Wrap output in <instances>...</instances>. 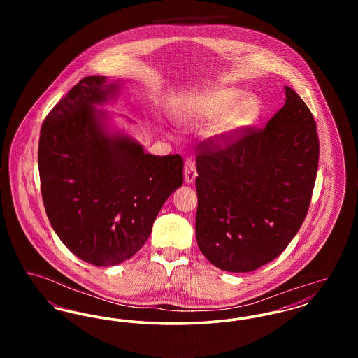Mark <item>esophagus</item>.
I'll return each instance as SVG.
<instances>
[{"mask_svg":"<svg viewBox=\"0 0 358 358\" xmlns=\"http://www.w3.org/2000/svg\"><path fill=\"white\" fill-rule=\"evenodd\" d=\"M197 177V171H196V162L193 159H187L185 166H184V178L187 184H193Z\"/></svg>","mask_w":358,"mask_h":358,"instance_id":"obj_1","label":"esophagus"}]
</instances>
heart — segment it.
Returning <instances> with one entry per match:
<instances>
[{
    "instance_id": "obj_1",
    "label": "heart",
    "mask_w": 358,
    "mask_h": 358,
    "mask_svg": "<svg viewBox=\"0 0 358 358\" xmlns=\"http://www.w3.org/2000/svg\"><path fill=\"white\" fill-rule=\"evenodd\" d=\"M260 102L254 95L231 87H215L180 96L173 106V118L182 126H201L215 122L208 136L217 143L229 142L255 123Z\"/></svg>"
}]
</instances>
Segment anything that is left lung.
Returning a JSON list of instances; mask_svg holds the SVG:
<instances>
[{
    "label": "left lung",
    "mask_w": 358,
    "mask_h": 358,
    "mask_svg": "<svg viewBox=\"0 0 358 358\" xmlns=\"http://www.w3.org/2000/svg\"><path fill=\"white\" fill-rule=\"evenodd\" d=\"M264 129L224 148L203 142L196 158V238L217 268L250 273L280 255L306 217L320 141L306 103L289 87Z\"/></svg>",
    "instance_id": "1"
}]
</instances>
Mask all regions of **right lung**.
Returning a JSON list of instances; mask_svg holds the SVG:
<instances>
[{"mask_svg": "<svg viewBox=\"0 0 358 358\" xmlns=\"http://www.w3.org/2000/svg\"><path fill=\"white\" fill-rule=\"evenodd\" d=\"M120 82L87 76L47 115L38 141V173L47 216L73 255L98 267L136 255L171 193L182 185L180 154L153 155L107 111Z\"/></svg>", "mask_w": 358, "mask_h": 358, "instance_id": "obj_1", "label": "right lung"}]
</instances>
